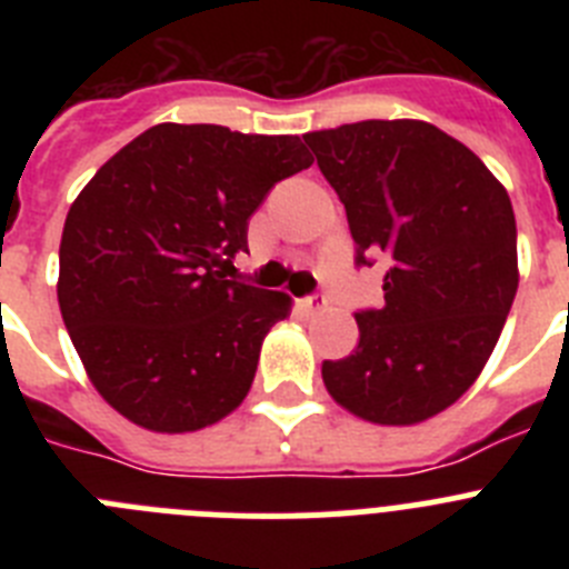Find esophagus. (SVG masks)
<instances>
[{
  "label": "esophagus",
  "mask_w": 569,
  "mask_h": 569,
  "mask_svg": "<svg viewBox=\"0 0 569 569\" xmlns=\"http://www.w3.org/2000/svg\"><path fill=\"white\" fill-rule=\"evenodd\" d=\"M299 308L305 310V313H319V310L328 308V296H325V293L308 296V299L299 301Z\"/></svg>",
  "instance_id": "34e87169"
}]
</instances>
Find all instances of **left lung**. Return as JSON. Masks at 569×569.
<instances>
[{"label":"left lung","mask_w":569,"mask_h":569,"mask_svg":"<svg viewBox=\"0 0 569 569\" xmlns=\"http://www.w3.org/2000/svg\"><path fill=\"white\" fill-rule=\"evenodd\" d=\"M339 193L356 264L387 256L385 305L359 310V347L325 361L345 410L419 425L470 390L519 288L516 216L470 148L419 119H367L305 133Z\"/></svg>","instance_id":"obj_1"}]
</instances>
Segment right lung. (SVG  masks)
I'll list each match as a JSON object with an SVG mask.
<instances>
[{"label":"right lung","mask_w":569,"mask_h":569,"mask_svg":"<svg viewBox=\"0 0 569 569\" xmlns=\"http://www.w3.org/2000/svg\"><path fill=\"white\" fill-rule=\"evenodd\" d=\"M299 136L164 122L84 184L59 244V310L90 381L156 433L236 410L290 296L236 279L248 222L276 182L310 168Z\"/></svg>","instance_id":"right-lung-1"}]
</instances>
